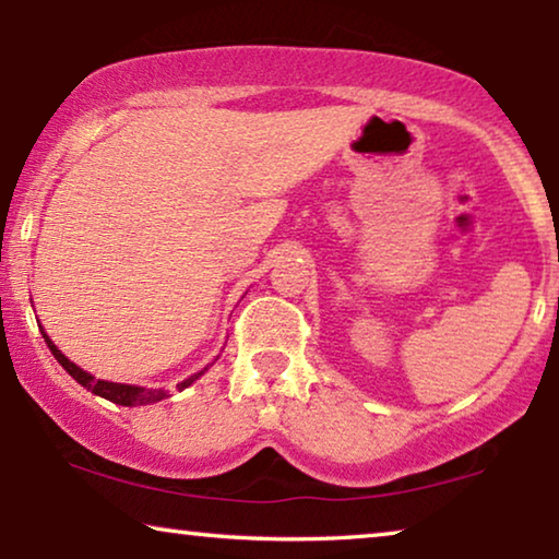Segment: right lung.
Listing matches in <instances>:
<instances>
[{
	"label": "right lung",
	"instance_id": "1",
	"mask_svg": "<svg viewBox=\"0 0 559 559\" xmlns=\"http://www.w3.org/2000/svg\"><path fill=\"white\" fill-rule=\"evenodd\" d=\"M43 337H46L50 353H53L56 360L61 362V366L66 368V373H69V376L73 378V381L81 383V385H84V389H88L92 393H96V396L111 401V404H119V406H147V404H155V401L168 399V391H163V389H143V385H128V383L99 381V378H94L92 373H86L84 368H79L76 362H71L69 357H66V355L61 353V349H58V347L53 345V340H50L46 332H43ZM204 370H206V368H204ZM204 370H202V373L186 378V381L178 383L176 389H178V391L189 389V385H191L193 381H197L199 376H204Z\"/></svg>",
	"mask_w": 559,
	"mask_h": 559
}]
</instances>
